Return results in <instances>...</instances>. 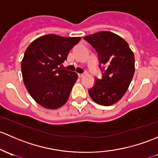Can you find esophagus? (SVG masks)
<instances>
[{"label": "esophagus", "mask_w": 158, "mask_h": 158, "mask_svg": "<svg viewBox=\"0 0 158 158\" xmlns=\"http://www.w3.org/2000/svg\"><path fill=\"white\" fill-rule=\"evenodd\" d=\"M77 75H78L79 77H82L83 76H84V74H83V73H79V74H77Z\"/></svg>", "instance_id": "1"}]
</instances>
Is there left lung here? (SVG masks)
I'll use <instances>...</instances> for the list:
<instances>
[{"label": "left lung", "instance_id": "left-lung-1", "mask_svg": "<svg viewBox=\"0 0 158 158\" xmlns=\"http://www.w3.org/2000/svg\"><path fill=\"white\" fill-rule=\"evenodd\" d=\"M96 50L102 78L88 90L91 99L102 106L118 102L128 90L135 73V57L128 43L111 32H99L84 38Z\"/></svg>", "mask_w": 158, "mask_h": 158}]
</instances>
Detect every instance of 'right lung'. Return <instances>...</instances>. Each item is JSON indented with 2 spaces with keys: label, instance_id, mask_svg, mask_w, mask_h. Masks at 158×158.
<instances>
[{
  "label": "right lung",
  "instance_id": "right-lung-1",
  "mask_svg": "<svg viewBox=\"0 0 158 158\" xmlns=\"http://www.w3.org/2000/svg\"><path fill=\"white\" fill-rule=\"evenodd\" d=\"M81 40L49 34L34 40L26 50L21 63L23 79L31 97L42 106L55 110L67 102L77 74L61 67Z\"/></svg>",
  "mask_w": 158,
  "mask_h": 158
}]
</instances>
